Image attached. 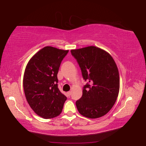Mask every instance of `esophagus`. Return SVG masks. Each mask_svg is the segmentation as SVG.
<instances>
[{
    "label": "esophagus",
    "instance_id": "34e87169",
    "mask_svg": "<svg viewBox=\"0 0 146 146\" xmlns=\"http://www.w3.org/2000/svg\"><path fill=\"white\" fill-rule=\"evenodd\" d=\"M67 95H68V96H70V95H71V91L67 92Z\"/></svg>",
    "mask_w": 146,
    "mask_h": 146
}]
</instances>
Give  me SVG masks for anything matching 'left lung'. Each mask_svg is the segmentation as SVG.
Instances as JSON below:
<instances>
[{"mask_svg":"<svg viewBox=\"0 0 146 146\" xmlns=\"http://www.w3.org/2000/svg\"><path fill=\"white\" fill-rule=\"evenodd\" d=\"M71 55L81 68L82 96L76 101L79 113L90 119L101 117L113 108L119 91V75L113 58L94 46L74 49Z\"/></svg>","mask_w":146,"mask_h":146,"instance_id":"left-lung-1","label":"left lung"}]
</instances>
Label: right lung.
<instances>
[{
    "mask_svg": "<svg viewBox=\"0 0 146 146\" xmlns=\"http://www.w3.org/2000/svg\"><path fill=\"white\" fill-rule=\"evenodd\" d=\"M68 50L45 46L29 60L23 77L27 101L33 111L44 119L62 113L66 97L58 86V75L62 61Z\"/></svg>",
    "mask_w": 146,
    "mask_h": 146,
    "instance_id": "obj_1",
    "label": "right lung"
}]
</instances>
